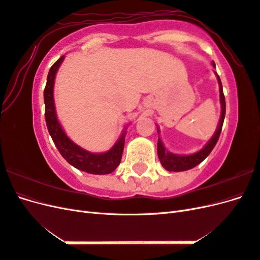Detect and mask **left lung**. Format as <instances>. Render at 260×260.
Here are the masks:
<instances>
[{"instance_id": "left-lung-1", "label": "left lung", "mask_w": 260, "mask_h": 260, "mask_svg": "<svg viewBox=\"0 0 260 260\" xmlns=\"http://www.w3.org/2000/svg\"><path fill=\"white\" fill-rule=\"evenodd\" d=\"M212 66L216 68V65L214 61H212ZM216 75H217V73H216ZM217 79H218L219 91H220L221 116H220L219 124H218L215 135L212 136V138L208 141V143L204 146L200 152L191 154V155H176V154H172V153L166 151V148H165L161 140L158 138V142H157V154H158V158L162 165V167L166 170H168V171H184V170L194 168L195 166H198L199 164H201L204 159H205L206 157L210 154V152L212 151V148L215 147L217 141L220 137V133H221L222 124H223L224 116H225V100H224V95H223L221 80H220L218 75H217ZM157 131H158V133H159L158 128H157Z\"/></svg>"}]
</instances>
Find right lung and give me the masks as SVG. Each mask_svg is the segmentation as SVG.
Instances as JSON below:
<instances>
[{"label": "right lung", "mask_w": 260, "mask_h": 260, "mask_svg": "<svg viewBox=\"0 0 260 260\" xmlns=\"http://www.w3.org/2000/svg\"><path fill=\"white\" fill-rule=\"evenodd\" d=\"M65 56H61L59 59L54 62L50 68L48 75V80L44 89V104H45V121L48 127L50 136L52 137L55 146L57 147L60 155L74 166L75 168L88 172L93 175H106L111 174L120 164L122 151L124 146V128L122 135L118 139L115 145L109 151L101 154L90 153L75 144L70 140L66 133L62 130L61 125L57 119L56 111L54 104V80L60 64L64 60Z\"/></svg>", "instance_id": "1"}]
</instances>
